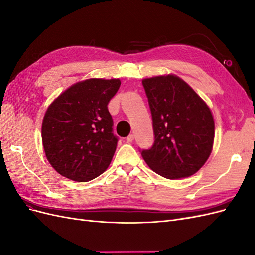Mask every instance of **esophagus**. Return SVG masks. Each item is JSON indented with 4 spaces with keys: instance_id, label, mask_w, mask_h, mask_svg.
<instances>
[{
    "instance_id": "esophagus-1",
    "label": "esophagus",
    "mask_w": 255,
    "mask_h": 255,
    "mask_svg": "<svg viewBox=\"0 0 255 255\" xmlns=\"http://www.w3.org/2000/svg\"><path fill=\"white\" fill-rule=\"evenodd\" d=\"M134 140V135L133 134H129L128 137H127V141L128 142H132Z\"/></svg>"
}]
</instances>
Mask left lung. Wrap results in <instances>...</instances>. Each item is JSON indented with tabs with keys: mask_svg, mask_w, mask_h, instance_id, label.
Listing matches in <instances>:
<instances>
[{
	"mask_svg": "<svg viewBox=\"0 0 255 255\" xmlns=\"http://www.w3.org/2000/svg\"><path fill=\"white\" fill-rule=\"evenodd\" d=\"M152 115L154 143L140 150L154 172L169 180L195 174L211 155L213 115L188 84L175 75L142 81Z\"/></svg>",
	"mask_w": 255,
	"mask_h": 255,
	"instance_id": "8db88e82",
	"label": "left lung"
}]
</instances>
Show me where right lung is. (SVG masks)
<instances>
[{
  "instance_id": "add662e5",
  "label": "right lung",
  "mask_w": 255,
  "mask_h": 255,
  "mask_svg": "<svg viewBox=\"0 0 255 255\" xmlns=\"http://www.w3.org/2000/svg\"><path fill=\"white\" fill-rule=\"evenodd\" d=\"M120 80L90 79L64 91L45 113L41 136L49 163L63 176L88 182L110 166L118 137L107 109Z\"/></svg>"
}]
</instances>
